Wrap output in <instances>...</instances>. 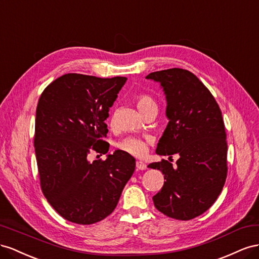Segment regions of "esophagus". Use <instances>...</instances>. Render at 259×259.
<instances>
[{
    "mask_svg": "<svg viewBox=\"0 0 259 259\" xmlns=\"http://www.w3.org/2000/svg\"><path fill=\"white\" fill-rule=\"evenodd\" d=\"M136 166H137V169H139V170H145V169L147 168L143 161H137Z\"/></svg>",
    "mask_w": 259,
    "mask_h": 259,
    "instance_id": "1",
    "label": "esophagus"
}]
</instances>
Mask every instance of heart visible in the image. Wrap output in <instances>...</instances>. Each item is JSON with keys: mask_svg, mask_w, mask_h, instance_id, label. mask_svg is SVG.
Instances as JSON below:
<instances>
[{"mask_svg": "<svg viewBox=\"0 0 259 259\" xmlns=\"http://www.w3.org/2000/svg\"><path fill=\"white\" fill-rule=\"evenodd\" d=\"M137 106L140 112L143 113L146 109L156 106L155 101L147 94H141L137 98ZM118 147L125 153L135 155V156H142L147 151V141L137 137H128L122 139L118 143Z\"/></svg>", "mask_w": 259, "mask_h": 259, "instance_id": "obj_1", "label": "heart"}]
</instances>
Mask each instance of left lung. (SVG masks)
Instances as JSON below:
<instances>
[{
  "label": "left lung",
  "mask_w": 259,
  "mask_h": 259,
  "mask_svg": "<svg viewBox=\"0 0 259 259\" xmlns=\"http://www.w3.org/2000/svg\"><path fill=\"white\" fill-rule=\"evenodd\" d=\"M158 82L166 97L167 127L156 153L178 154L177 166L161 160L147 167L164 175L161 190L153 196L164 215L193 219L215 203L227 178V142L221 110L202 81L181 68L151 72L145 77Z\"/></svg>",
  "instance_id": "1"
}]
</instances>
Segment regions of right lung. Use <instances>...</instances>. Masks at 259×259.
Wrapping results in <instances>:
<instances>
[{"label": "right lung", "instance_id": "add662e5", "mask_svg": "<svg viewBox=\"0 0 259 259\" xmlns=\"http://www.w3.org/2000/svg\"><path fill=\"white\" fill-rule=\"evenodd\" d=\"M125 77L98 78L66 73L42 92L35 113L34 151L41 189L66 220L91 225L113 212L136 169V159L117 150L105 160V120Z\"/></svg>", "mask_w": 259, "mask_h": 259}]
</instances>
